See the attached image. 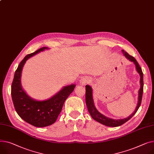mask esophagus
Masks as SVG:
<instances>
[{
  "label": "esophagus",
  "instance_id": "obj_1",
  "mask_svg": "<svg viewBox=\"0 0 154 154\" xmlns=\"http://www.w3.org/2000/svg\"><path fill=\"white\" fill-rule=\"evenodd\" d=\"M89 81H90V79H88V78H85V79H82V84H86V83H88Z\"/></svg>",
  "mask_w": 154,
  "mask_h": 154
}]
</instances>
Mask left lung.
<instances>
[{
	"label": "left lung",
	"mask_w": 154,
	"mask_h": 154,
	"mask_svg": "<svg viewBox=\"0 0 154 154\" xmlns=\"http://www.w3.org/2000/svg\"><path fill=\"white\" fill-rule=\"evenodd\" d=\"M122 53L125 56V57L128 59L129 60L132 61V62L134 63L136 67V70L138 72V73L140 74V88L139 91V100H138V103L137 106L136 107V109L135 111L133 112V113L129 116V117L122 119H111L109 118H107L104 115H101L100 112H99L96 108L94 106V100L93 98H92V90L90 86L87 85L85 86L86 88V92H85V101H86V104L88 108V110L90 112V115L91 116L92 118L96 120L97 121L100 122V123L103 124L105 126H109V127H117L119 126L122 125L125 123L126 122L129 121L133 116H134L136 112L137 111L139 106H140L141 101H142V94H143V88H144V81H143V72L141 67H140L139 63L136 59L131 55H129L127 52L122 50Z\"/></svg>",
	"instance_id": "8db88e82"
}]
</instances>
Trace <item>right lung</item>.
<instances>
[{
	"label": "right lung",
	"instance_id": "1",
	"mask_svg": "<svg viewBox=\"0 0 154 154\" xmlns=\"http://www.w3.org/2000/svg\"><path fill=\"white\" fill-rule=\"evenodd\" d=\"M45 49L48 48L43 47L23 58L15 71L11 87L12 98L17 114L28 123L39 128L54 123L62 110L65 100L75 87L74 84L65 87L53 97L45 101L33 100L26 94L20 82L23 65L28 59Z\"/></svg>",
	"mask_w": 154,
	"mask_h": 154
}]
</instances>
